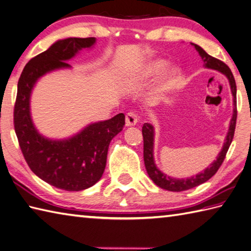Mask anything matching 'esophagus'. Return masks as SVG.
<instances>
[{
    "label": "esophagus",
    "instance_id": "esophagus-1",
    "mask_svg": "<svg viewBox=\"0 0 251 251\" xmlns=\"http://www.w3.org/2000/svg\"><path fill=\"white\" fill-rule=\"evenodd\" d=\"M138 122V116L134 113V111H130L126 116V126H133Z\"/></svg>",
    "mask_w": 251,
    "mask_h": 251
}]
</instances>
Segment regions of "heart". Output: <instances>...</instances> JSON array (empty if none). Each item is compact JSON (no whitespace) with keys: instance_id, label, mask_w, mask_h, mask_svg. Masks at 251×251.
Wrapping results in <instances>:
<instances>
[{"instance_id":"heart-1","label":"heart","mask_w":251,"mask_h":251,"mask_svg":"<svg viewBox=\"0 0 251 251\" xmlns=\"http://www.w3.org/2000/svg\"><path fill=\"white\" fill-rule=\"evenodd\" d=\"M166 64L163 59H152L145 62L138 68L132 76V80L135 82H145L152 76L157 75L159 72L164 68ZM180 76V68L175 64L166 66L160 74L159 78L153 89V94L155 97H160L162 94L169 92L175 86L177 79Z\"/></svg>"}]
</instances>
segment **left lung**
<instances>
[{
	"mask_svg": "<svg viewBox=\"0 0 251 251\" xmlns=\"http://www.w3.org/2000/svg\"><path fill=\"white\" fill-rule=\"evenodd\" d=\"M191 45L194 46L197 51L199 52L200 57L202 58L204 66L207 69L216 70L220 72L221 74H224L227 80H229L230 87H231V92L233 96V105H234V108H233V115L232 119L230 121V126L229 131H227V134L226 136L224 147H222L221 151L219 152L218 157L211 163L208 168H206L203 172L199 173L196 176H191L189 178H173L170 177L164 173L161 172L157 165L154 163L153 159V142H154V127L152 125L150 124H144L143 126V137H144V162H145V168L148 173L149 177L151 178V180L157 185L158 187L165 189V190L169 191H175V192H180L188 190V189H191L197 187L199 185H202L203 182L207 181L209 178L213 177L217 171L219 170L222 162L226 158V154L229 150L230 145L232 143L233 136H234V131H235V125H236V117H237V109H236V83L234 76H233L231 70L229 66L225 64L222 61L211 57L205 50L200 47L197 44L191 43Z\"/></svg>",
	"mask_w": 251,
	"mask_h": 251,
	"instance_id": "8db88e82",
	"label": "left lung"
}]
</instances>
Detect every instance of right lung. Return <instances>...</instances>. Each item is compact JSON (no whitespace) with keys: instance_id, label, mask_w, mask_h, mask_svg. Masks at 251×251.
Returning a JSON list of instances; mask_svg holds the SVG:
<instances>
[{"instance_id":"add662e5","label":"right lung","mask_w":251,"mask_h":251,"mask_svg":"<svg viewBox=\"0 0 251 251\" xmlns=\"http://www.w3.org/2000/svg\"><path fill=\"white\" fill-rule=\"evenodd\" d=\"M96 37H69L52 44L46 51L31 59L18 81L14 126L22 154L32 172L49 185L66 191H80L97 183L106 166L110 141L124 129L125 115L94 122L74 136L50 140L38 133L33 124L30 99L42 76L61 69L83 48H91Z\"/></svg>"}]
</instances>
